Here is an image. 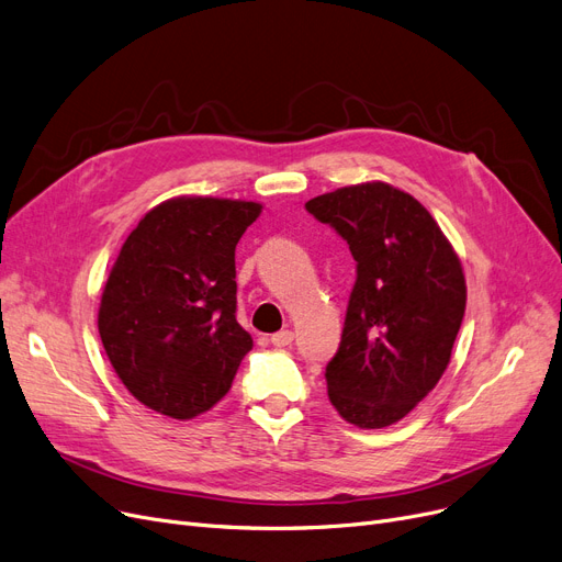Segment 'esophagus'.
<instances>
[{"label": "esophagus", "mask_w": 562, "mask_h": 562, "mask_svg": "<svg viewBox=\"0 0 562 562\" xmlns=\"http://www.w3.org/2000/svg\"><path fill=\"white\" fill-rule=\"evenodd\" d=\"M291 341H294V333H291V330H280V333L271 335L273 347H286V345H291Z\"/></svg>", "instance_id": "obj_1"}]
</instances>
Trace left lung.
I'll return each instance as SVG.
<instances>
[{"instance_id": "obj_1", "label": "left lung", "mask_w": 562, "mask_h": 562, "mask_svg": "<svg viewBox=\"0 0 562 562\" xmlns=\"http://www.w3.org/2000/svg\"><path fill=\"white\" fill-rule=\"evenodd\" d=\"M349 243L356 284L328 400L360 429L395 425L443 376L467 310L450 240L408 192L383 181L337 188L305 204Z\"/></svg>"}]
</instances>
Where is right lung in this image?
Returning a JSON list of instances; mask_svg holds the SVG:
<instances>
[{"label":"right lung","mask_w":562,"mask_h":562,"mask_svg":"<svg viewBox=\"0 0 562 562\" xmlns=\"http://www.w3.org/2000/svg\"><path fill=\"white\" fill-rule=\"evenodd\" d=\"M261 204L175 198L154 206L112 266L99 333L116 376L162 416L190 420L232 387L252 337L236 322V243Z\"/></svg>","instance_id":"right-lung-1"}]
</instances>
